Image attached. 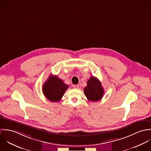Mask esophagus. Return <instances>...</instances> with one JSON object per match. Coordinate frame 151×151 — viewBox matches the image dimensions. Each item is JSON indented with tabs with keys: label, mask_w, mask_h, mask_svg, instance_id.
I'll return each mask as SVG.
<instances>
[{
	"label": "esophagus",
	"mask_w": 151,
	"mask_h": 151,
	"mask_svg": "<svg viewBox=\"0 0 151 151\" xmlns=\"http://www.w3.org/2000/svg\"><path fill=\"white\" fill-rule=\"evenodd\" d=\"M73 88L75 89H78L79 88V86L78 85H74Z\"/></svg>",
	"instance_id": "obj_1"
}]
</instances>
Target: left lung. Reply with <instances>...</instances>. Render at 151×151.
<instances>
[{"mask_svg": "<svg viewBox=\"0 0 151 151\" xmlns=\"http://www.w3.org/2000/svg\"><path fill=\"white\" fill-rule=\"evenodd\" d=\"M86 84L87 86L84 89L86 98L92 102L100 101L104 96V89L99 80L97 78L92 76L88 80Z\"/></svg>", "mask_w": 151, "mask_h": 151, "instance_id": "obj_1", "label": "left lung"}]
</instances>
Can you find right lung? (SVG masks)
Here are the masks:
<instances>
[{
    "mask_svg": "<svg viewBox=\"0 0 151 151\" xmlns=\"http://www.w3.org/2000/svg\"><path fill=\"white\" fill-rule=\"evenodd\" d=\"M68 88L62 80L56 76L50 75L43 84L42 91L45 96L50 102H59Z\"/></svg>",
    "mask_w": 151,
    "mask_h": 151,
    "instance_id": "right-lung-1",
    "label": "right lung"
}]
</instances>
